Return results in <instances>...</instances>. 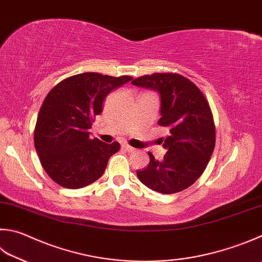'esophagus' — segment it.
Segmentation results:
<instances>
[{
	"instance_id": "obj_1",
	"label": "esophagus",
	"mask_w": 262,
	"mask_h": 262,
	"mask_svg": "<svg viewBox=\"0 0 262 262\" xmlns=\"http://www.w3.org/2000/svg\"><path fill=\"white\" fill-rule=\"evenodd\" d=\"M122 147L124 148V149L126 150V151H129V152H133V151H136L137 149L136 148H133L132 146H130V145H127V144H124V145H122Z\"/></svg>"
}]
</instances>
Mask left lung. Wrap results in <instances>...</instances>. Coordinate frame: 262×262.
<instances>
[{"mask_svg": "<svg viewBox=\"0 0 262 262\" xmlns=\"http://www.w3.org/2000/svg\"><path fill=\"white\" fill-rule=\"evenodd\" d=\"M132 84L161 95L159 125L169 130L157 161L151 152L139 180L155 191L174 194L188 188L203 173L215 146V125L209 101L195 83L178 73H154L137 77Z\"/></svg>", "mask_w": 262, "mask_h": 262, "instance_id": "1", "label": "left lung"}]
</instances>
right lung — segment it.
<instances>
[{"label": "right lung", "mask_w": 262, "mask_h": 262, "mask_svg": "<svg viewBox=\"0 0 262 262\" xmlns=\"http://www.w3.org/2000/svg\"><path fill=\"white\" fill-rule=\"evenodd\" d=\"M132 80L82 73L54 85L44 99L34 130V145L48 176L59 186L77 189L102 176L120 144L91 139L89 129L112 90Z\"/></svg>", "instance_id": "add662e5"}]
</instances>
